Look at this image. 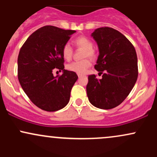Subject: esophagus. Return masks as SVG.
Segmentation results:
<instances>
[{
  "instance_id": "1",
  "label": "esophagus",
  "mask_w": 157,
  "mask_h": 157,
  "mask_svg": "<svg viewBox=\"0 0 157 157\" xmlns=\"http://www.w3.org/2000/svg\"><path fill=\"white\" fill-rule=\"evenodd\" d=\"M83 77V76H82V75H78L79 78H80V77Z\"/></svg>"
}]
</instances>
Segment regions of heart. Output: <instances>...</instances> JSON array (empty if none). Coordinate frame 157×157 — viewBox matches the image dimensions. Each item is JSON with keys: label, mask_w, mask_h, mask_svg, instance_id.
Segmentation results:
<instances>
[{"label": "heart", "mask_w": 157, "mask_h": 157, "mask_svg": "<svg viewBox=\"0 0 157 157\" xmlns=\"http://www.w3.org/2000/svg\"><path fill=\"white\" fill-rule=\"evenodd\" d=\"M74 44L77 48L84 49L82 57H89L94 59L96 56L94 49L93 48V43L89 37L86 36H80L74 40ZM62 55L66 60H70L72 57L73 49L71 46L68 44H64L62 48ZM91 66V61L89 59H84L80 61H75L67 65L66 68L69 71H73L78 75H83L88 71L89 68Z\"/></svg>", "instance_id": "1"}]
</instances>
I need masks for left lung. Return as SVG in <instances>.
I'll return each instance as SVG.
<instances>
[{
	"label": "left lung",
	"mask_w": 157,
	"mask_h": 157,
	"mask_svg": "<svg viewBox=\"0 0 157 157\" xmlns=\"http://www.w3.org/2000/svg\"><path fill=\"white\" fill-rule=\"evenodd\" d=\"M91 36L100 53L94 68L104 74L101 79L94 75L88 77V98L98 109H113L125 100L137 80L136 50L125 36L113 28H98Z\"/></svg>",
	"instance_id": "8db88e82"
}]
</instances>
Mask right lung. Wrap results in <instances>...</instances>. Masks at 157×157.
<instances>
[{"instance_id": "obj_1", "label": "right lung", "mask_w": 157, "mask_h": 157, "mask_svg": "<svg viewBox=\"0 0 157 157\" xmlns=\"http://www.w3.org/2000/svg\"><path fill=\"white\" fill-rule=\"evenodd\" d=\"M75 30L53 26L38 29L27 38L17 58V77L21 87L36 106L56 111L68 104L77 74L64 69L62 48ZM55 68L63 75L55 77Z\"/></svg>"}]
</instances>
